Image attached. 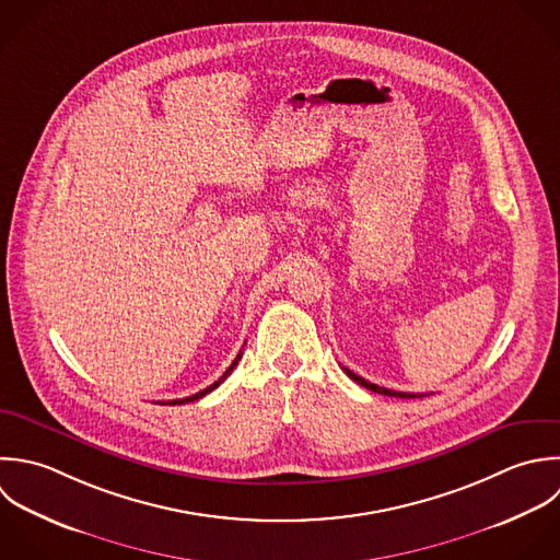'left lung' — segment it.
I'll return each mask as SVG.
<instances>
[{
	"label": "left lung",
	"instance_id": "left-lung-1",
	"mask_svg": "<svg viewBox=\"0 0 560 560\" xmlns=\"http://www.w3.org/2000/svg\"><path fill=\"white\" fill-rule=\"evenodd\" d=\"M345 369V366H342ZM345 373L355 382V384H360V386H364V388H369V390H373V393H380V395H388V397H399V399H417V397H428V395H423V393H397V390H388V388H384V386H377V384H371V382H366L364 377H360V375H355L353 371H349V369H345Z\"/></svg>",
	"mask_w": 560,
	"mask_h": 560
}]
</instances>
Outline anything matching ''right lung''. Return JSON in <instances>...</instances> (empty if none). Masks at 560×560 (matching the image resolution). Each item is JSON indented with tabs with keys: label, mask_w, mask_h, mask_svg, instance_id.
I'll use <instances>...</instances> for the list:
<instances>
[{
	"label": "right lung",
	"mask_w": 560,
	"mask_h": 560,
	"mask_svg": "<svg viewBox=\"0 0 560 560\" xmlns=\"http://www.w3.org/2000/svg\"><path fill=\"white\" fill-rule=\"evenodd\" d=\"M240 358H242V353H237V358H235V360H233V362H231V366H229V369H226V371H224V375H222V377H220V380H218V382H213V384H211V386H207V388H205V390H200V393H196V395H191V397H185V399H174V401H163V404H165V406H180V404H189V401H196V399H200V397H205V395H209V393H211V390H215V388H218V386H220V384H222V382H224V380H226V377H229V375H231V371H233V369H235V366H237V362H240ZM163 404H161V406H163Z\"/></svg>",
	"instance_id": "add662e5"
}]
</instances>
